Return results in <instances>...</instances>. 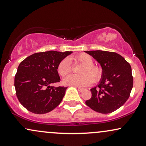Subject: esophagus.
Returning a JSON list of instances; mask_svg holds the SVG:
<instances>
[{
  "label": "esophagus",
  "mask_w": 146,
  "mask_h": 146,
  "mask_svg": "<svg viewBox=\"0 0 146 146\" xmlns=\"http://www.w3.org/2000/svg\"><path fill=\"white\" fill-rule=\"evenodd\" d=\"M77 89H78L79 92H82V91H84V89H82V88H80V87H77Z\"/></svg>",
  "instance_id": "34e87169"
}]
</instances>
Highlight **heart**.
Instances as JSON below:
<instances>
[{"label":"heart","mask_w":146,"mask_h":146,"mask_svg":"<svg viewBox=\"0 0 146 146\" xmlns=\"http://www.w3.org/2000/svg\"><path fill=\"white\" fill-rule=\"evenodd\" d=\"M75 61L83 64L79 70V74H70L64 79L65 84L77 87H87L93 82H98L102 76V70L93 65L92 57L88 54L82 53L75 57ZM72 70L71 64L68 58L62 59L57 66V72L62 76H65Z\"/></svg>","instance_id":"1"}]
</instances>
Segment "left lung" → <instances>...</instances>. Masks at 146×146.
<instances>
[{
	"label": "left lung",
	"instance_id": "obj_1",
	"mask_svg": "<svg viewBox=\"0 0 146 146\" xmlns=\"http://www.w3.org/2000/svg\"><path fill=\"white\" fill-rule=\"evenodd\" d=\"M101 65L102 76L98 87L91 89L92 97L85 103L102 114L113 112L127 102L133 84L130 64L114 52L87 51Z\"/></svg>",
	"mask_w": 146,
	"mask_h": 146
}]
</instances>
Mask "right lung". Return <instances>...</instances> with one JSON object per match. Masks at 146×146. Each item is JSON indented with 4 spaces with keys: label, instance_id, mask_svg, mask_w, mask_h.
I'll use <instances>...</instances> for the list:
<instances>
[{
    "label": "right lung",
    "instance_id": "1",
    "mask_svg": "<svg viewBox=\"0 0 146 146\" xmlns=\"http://www.w3.org/2000/svg\"><path fill=\"white\" fill-rule=\"evenodd\" d=\"M72 52L48 51L34 53L20 63L15 76L16 95L21 105L37 114H46L61 103L67 87H54L60 81L59 62Z\"/></svg>",
    "mask_w": 146,
    "mask_h": 146
}]
</instances>
